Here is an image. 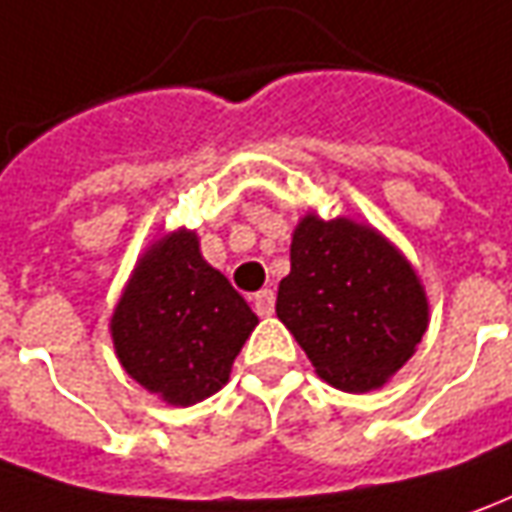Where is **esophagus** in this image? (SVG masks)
I'll return each mask as SVG.
<instances>
[{
    "mask_svg": "<svg viewBox=\"0 0 512 512\" xmlns=\"http://www.w3.org/2000/svg\"><path fill=\"white\" fill-rule=\"evenodd\" d=\"M253 309H256V315L270 317L276 312V292L273 290H259L253 295Z\"/></svg>",
    "mask_w": 512,
    "mask_h": 512,
    "instance_id": "34e87169",
    "label": "esophagus"
}]
</instances>
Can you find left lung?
<instances>
[{
    "label": "left lung",
    "instance_id": "1",
    "mask_svg": "<svg viewBox=\"0 0 512 512\" xmlns=\"http://www.w3.org/2000/svg\"><path fill=\"white\" fill-rule=\"evenodd\" d=\"M278 284L281 323L334 387L365 393L393 376L426 331V295L407 259L351 220L303 217Z\"/></svg>",
    "mask_w": 512,
    "mask_h": 512
}]
</instances>
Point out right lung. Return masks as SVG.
Returning a JSON list of instances; mask_svg holds the SVG:
<instances>
[{
	"label": "right lung",
	"instance_id": "add662e5",
	"mask_svg": "<svg viewBox=\"0 0 512 512\" xmlns=\"http://www.w3.org/2000/svg\"><path fill=\"white\" fill-rule=\"evenodd\" d=\"M256 323L228 278L203 262L197 236L178 231L144 253L111 331L119 362L136 382L189 407L228 382Z\"/></svg>",
	"mask_w": 512,
	"mask_h": 512
}]
</instances>
